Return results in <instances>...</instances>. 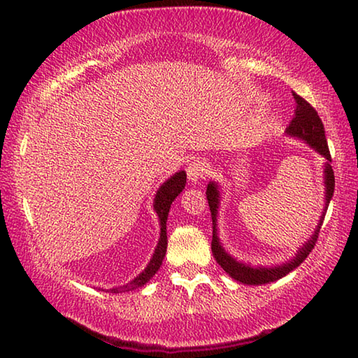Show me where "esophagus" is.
<instances>
[{"label":"esophagus","instance_id":"34e87169","mask_svg":"<svg viewBox=\"0 0 358 358\" xmlns=\"http://www.w3.org/2000/svg\"><path fill=\"white\" fill-rule=\"evenodd\" d=\"M186 172H188V178L192 181V183H197V181H201L207 177L208 166L207 162L202 161V159H194V161L188 166V169H186Z\"/></svg>","mask_w":358,"mask_h":358}]
</instances>
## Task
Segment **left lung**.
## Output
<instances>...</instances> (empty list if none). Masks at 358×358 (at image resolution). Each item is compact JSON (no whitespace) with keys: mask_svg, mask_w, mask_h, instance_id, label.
<instances>
[{"mask_svg":"<svg viewBox=\"0 0 358 358\" xmlns=\"http://www.w3.org/2000/svg\"><path fill=\"white\" fill-rule=\"evenodd\" d=\"M294 101H296V110H294V117L292 119L290 126L287 127V135L290 137H296L306 141L310 148H314L319 155L327 159L325 162V210L327 206L330 203L333 192H334V173L331 169V156H330V150H328V143L325 138V129H323L322 119L317 115V111L314 110V106L308 103L303 97H299L298 94L293 92ZM207 201H208V207H210V213H212V221H213V237H212V253L217 263L226 271V274H229L232 279L242 283H247V285H263V283H269V282H275L285 277L288 272H292L293 269H296L303 261L308 258V255L312 252L314 248L317 237H319V231L320 226L323 223V212L320 223L317 226V229L314 231L310 239L304 243V245L299 248L296 257H294L292 261L288 263H283L280 266H274V268H253L250 264L241 263L236 258H232L229 253H226V250L221 247L220 239H218V232H217V215H218V207H220V189L217 183H208L207 186Z\"/></svg>","mask_w":358,"mask_h":358,"instance_id":"8db88e82","label":"left lung"}]
</instances>
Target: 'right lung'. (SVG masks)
Returning a JSON list of instances; mask_svg holds the SVG:
<instances>
[{
	"label": "right lung",
	"instance_id": "obj_1",
	"mask_svg": "<svg viewBox=\"0 0 358 358\" xmlns=\"http://www.w3.org/2000/svg\"><path fill=\"white\" fill-rule=\"evenodd\" d=\"M185 185H186V172L185 170H180V172L175 173L173 177H170L166 183L157 189L152 207H155L159 217V223H161V237H159L155 255H152L150 264L146 266L141 274H138L132 282L127 283V285H124L121 288H113L111 290L113 293L132 292L135 288L146 285V283L151 280V277L156 274L159 268H161L162 259L166 257V252H167V224L166 223L169 217V210H170V206H172V202L175 201V197L185 189Z\"/></svg>",
	"mask_w": 358,
	"mask_h": 358
}]
</instances>
